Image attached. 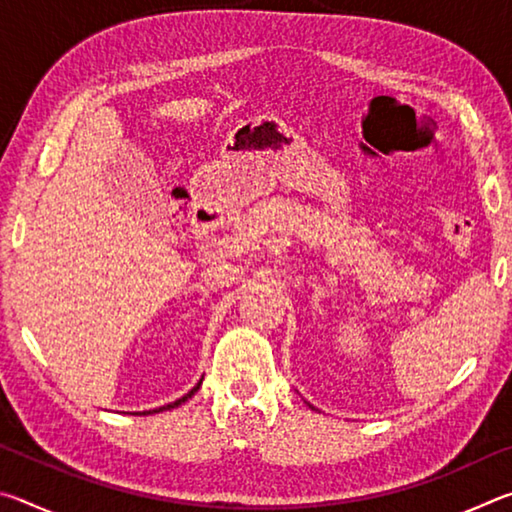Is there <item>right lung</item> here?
Returning a JSON list of instances; mask_svg holds the SVG:
<instances>
[{
	"instance_id": "right-lung-1",
	"label": "right lung",
	"mask_w": 512,
	"mask_h": 512,
	"mask_svg": "<svg viewBox=\"0 0 512 512\" xmlns=\"http://www.w3.org/2000/svg\"><path fill=\"white\" fill-rule=\"evenodd\" d=\"M203 381V379H201ZM201 381H198V384L192 388V391H189L187 395H183V397H180V400H176V402H171V404H167V406H160V409H153V411H144V413H140V415H151V413H160V411H167V409H176V406H180V404H183V402H187L189 400V397H192L196 391H198V388H201ZM137 415V413H135Z\"/></svg>"
}]
</instances>
